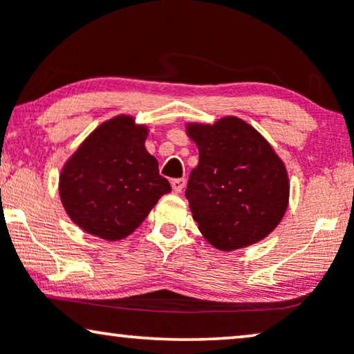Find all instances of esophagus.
<instances>
[{
  "label": "esophagus",
  "mask_w": 354,
  "mask_h": 354,
  "mask_svg": "<svg viewBox=\"0 0 354 354\" xmlns=\"http://www.w3.org/2000/svg\"><path fill=\"white\" fill-rule=\"evenodd\" d=\"M185 178H174V180L171 182V185H172V190L176 192V193H180L183 188H185Z\"/></svg>",
  "instance_id": "esophagus-1"
}]
</instances>
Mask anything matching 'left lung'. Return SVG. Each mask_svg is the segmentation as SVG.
I'll return each mask as SVG.
<instances>
[{
	"instance_id": "8db88e82",
	"label": "left lung",
	"mask_w": 354,
	"mask_h": 354,
	"mask_svg": "<svg viewBox=\"0 0 354 354\" xmlns=\"http://www.w3.org/2000/svg\"><path fill=\"white\" fill-rule=\"evenodd\" d=\"M200 151L185 196L198 229L212 246L232 251L268 236L287 211L288 176L259 132L239 118L190 124Z\"/></svg>"
}]
</instances>
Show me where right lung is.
<instances>
[{"instance_id":"right-lung-1","label":"right lung","mask_w":354,"mask_h":354,"mask_svg":"<svg viewBox=\"0 0 354 354\" xmlns=\"http://www.w3.org/2000/svg\"><path fill=\"white\" fill-rule=\"evenodd\" d=\"M148 130L129 115L100 125L66 162L59 195L86 234L120 240L132 234L159 198L171 192L156 158L145 148Z\"/></svg>"}]
</instances>
